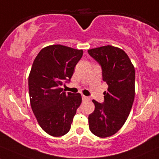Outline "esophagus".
<instances>
[{
    "mask_svg": "<svg viewBox=\"0 0 159 159\" xmlns=\"http://www.w3.org/2000/svg\"><path fill=\"white\" fill-rule=\"evenodd\" d=\"M81 97H82V100H83V101L88 100V99H89V97H86V96H84V95L81 96Z\"/></svg>",
    "mask_w": 159,
    "mask_h": 159,
    "instance_id": "1",
    "label": "esophagus"
}]
</instances>
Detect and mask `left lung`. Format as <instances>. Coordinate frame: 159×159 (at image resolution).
<instances>
[{"instance_id": "8db88e82", "label": "left lung", "mask_w": 159, "mask_h": 159, "mask_svg": "<svg viewBox=\"0 0 159 159\" xmlns=\"http://www.w3.org/2000/svg\"><path fill=\"white\" fill-rule=\"evenodd\" d=\"M88 52L101 66L102 81L109 86L102 103L93 99L95 109L88 117L90 131L104 138L117 133L130 114L135 96V69L118 48L107 45Z\"/></svg>"}]
</instances>
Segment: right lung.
Wrapping results in <instances>:
<instances>
[{
    "label": "right lung",
    "instance_id": "add662e5",
    "mask_svg": "<svg viewBox=\"0 0 159 159\" xmlns=\"http://www.w3.org/2000/svg\"><path fill=\"white\" fill-rule=\"evenodd\" d=\"M82 55V50L50 45L43 48L33 62L29 76L31 109L41 128L53 137L69 131L81 103V94L66 93L61 86L70 81Z\"/></svg>",
    "mask_w": 159,
    "mask_h": 159
}]
</instances>
